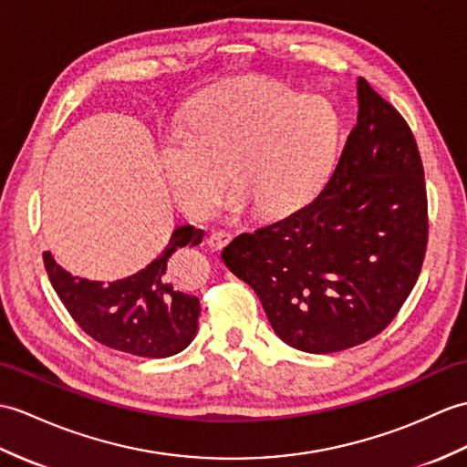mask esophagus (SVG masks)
<instances>
[{"instance_id":"obj_1","label":"esophagus","mask_w":467,"mask_h":467,"mask_svg":"<svg viewBox=\"0 0 467 467\" xmlns=\"http://www.w3.org/2000/svg\"><path fill=\"white\" fill-rule=\"evenodd\" d=\"M229 241H231V234H229V233H224V231H214V233H211V234H209V238H207L209 246L216 248V251H221L223 246L229 244Z\"/></svg>"}]
</instances>
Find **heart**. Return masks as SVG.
I'll use <instances>...</instances> for the list:
<instances>
[{
    "label": "heart",
    "instance_id": "b5f03b06",
    "mask_svg": "<svg viewBox=\"0 0 467 467\" xmlns=\"http://www.w3.org/2000/svg\"><path fill=\"white\" fill-rule=\"evenodd\" d=\"M340 139V117L322 97L270 79H244L191 107L189 127L161 140V167L179 209L204 216L226 184L224 209L285 216L327 182Z\"/></svg>",
    "mask_w": 467,
    "mask_h": 467
}]
</instances>
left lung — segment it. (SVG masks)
<instances>
[{
    "instance_id": "8db88e82",
    "label": "left lung",
    "mask_w": 467,
    "mask_h": 467,
    "mask_svg": "<svg viewBox=\"0 0 467 467\" xmlns=\"http://www.w3.org/2000/svg\"><path fill=\"white\" fill-rule=\"evenodd\" d=\"M424 165L406 119L358 81V121L327 187L223 251L292 348L330 354L380 334L424 265Z\"/></svg>"
}]
</instances>
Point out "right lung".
I'll list each match as a JSON object with an SVG mask.
<instances>
[{
    "mask_svg": "<svg viewBox=\"0 0 467 467\" xmlns=\"http://www.w3.org/2000/svg\"><path fill=\"white\" fill-rule=\"evenodd\" d=\"M202 234L192 224L179 226L153 263L107 285L71 276L51 253H43V265L63 306L93 340L125 354L167 358L192 342L201 314L199 298L172 283L171 256L201 244Z\"/></svg>",
    "mask_w": 467,
    "mask_h": 467,
    "instance_id": "obj_1",
    "label": "right lung"
}]
</instances>
